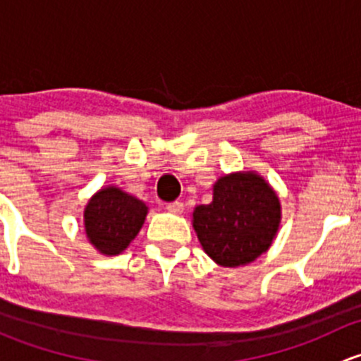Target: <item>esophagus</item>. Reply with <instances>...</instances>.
<instances>
[{"label":"esophagus","instance_id":"esophagus-1","mask_svg":"<svg viewBox=\"0 0 361 361\" xmlns=\"http://www.w3.org/2000/svg\"><path fill=\"white\" fill-rule=\"evenodd\" d=\"M166 209H167V211H169V213H174V214H180V213H183L185 206H183V202H180V201H174V202H167Z\"/></svg>","mask_w":361,"mask_h":361}]
</instances>
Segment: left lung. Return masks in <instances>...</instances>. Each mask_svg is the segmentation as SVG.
I'll return each instance as SVG.
<instances>
[{"instance_id": "1", "label": "left lung", "mask_w": 361, "mask_h": 361, "mask_svg": "<svg viewBox=\"0 0 361 361\" xmlns=\"http://www.w3.org/2000/svg\"><path fill=\"white\" fill-rule=\"evenodd\" d=\"M192 224L207 257L224 267H239L271 248L281 204L260 174L239 171L213 185V201L195 207Z\"/></svg>"}]
</instances>
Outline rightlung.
<instances>
[{"mask_svg": "<svg viewBox=\"0 0 361 361\" xmlns=\"http://www.w3.org/2000/svg\"><path fill=\"white\" fill-rule=\"evenodd\" d=\"M147 213V204L118 187L101 188L83 211L87 239L99 253H122L143 227Z\"/></svg>", "mask_w": 361, "mask_h": 361, "instance_id": "right-lung-1", "label": "right lung"}]
</instances>
